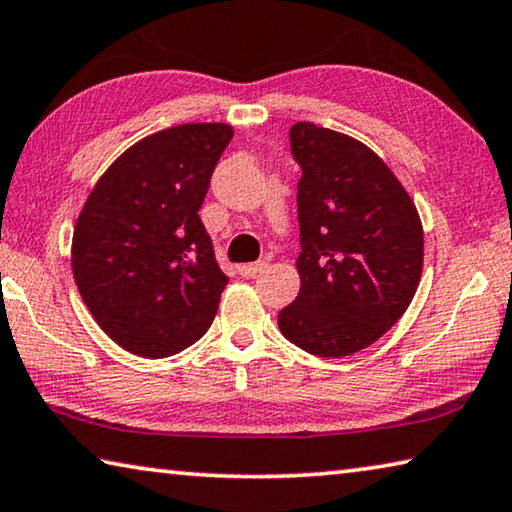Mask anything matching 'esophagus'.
<instances>
[{
    "instance_id": "esophagus-1",
    "label": "esophagus",
    "mask_w": 512,
    "mask_h": 512,
    "mask_svg": "<svg viewBox=\"0 0 512 512\" xmlns=\"http://www.w3.org/2000/svg\"><path fill=\"white\" fill-rule=\"evenodd\" d=\"M264 268H266V262H264V259H259V262H250V264L239 266V273L244 277H255V275L262 273Z\"/></svg>"
}]
</instances>
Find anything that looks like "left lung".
I'll list each match as a JSON object with an SVG mask.
<instances>
[{
    "instance_id": "1",
    "label": "left lung",
    "mask_w": 512,
    "mask_h": 512,
    "mask_svg": "<svg viewBox=\"0 0 512 512\" xmlns=\"http://www.w3.org/2000/svg\"><path fill=\"white\" fill-rule=\"evenodd\" d=\"M298 298L277 314L284 339L316 357H348L381 339L418 289L422 223L393 171L366 144L298 121Z\"/></svg>"
}]
</instances>
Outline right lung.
<instances>
[{"label": "right lung", "mask_w": 512, "mask_h": 512, "mask_svg": "<svg viewBox=\"0 0 512 512\" xmlns=\"http://www.w3.org/2000/svg\"><path fill=\"white\" fill-rule=\"evenodd\" d=\"M228 124H183L144 137L110 164L72 241L76 287L121 348L162 359L210 329L228 284L198 216Z\"/></svg>", "instance_id": "add662e5"}]
</instances>
